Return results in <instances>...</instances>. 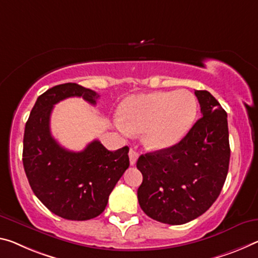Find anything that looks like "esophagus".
<instances>
[{"mask_svg": "<svg viewBox=\"0 0 258 258\" xmlns=\"http://www.w3.org/2000/svg\"><path fill=\"white\" fill-rule=\"evenodd\" d=\"M128 156H130V163H131V165L136 164L137 161H138V157H139V155H138L137 151L134 150V149H130Z\"/></svg>", "mask_w": 258, "mask_h": 258, "instance_id": "34e87169", "label": "esophagus"}]
</instances>
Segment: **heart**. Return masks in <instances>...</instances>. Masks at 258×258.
Returning <instances> with one entry per match:
<instances>
[{
	"label": "heart",
	"mask_w": 258,
	"mask_h": 258,
	"mask_svg": "<svg viewBox=\"0 0 258 258\" xmlns=\"http://www.w3.org/2000/svg\"><path fill=\"white\" fill-rule=\"evenodd\" d=\"M196 112V99L185 89L139 94L122 102L117 126L125 133L144 132L142 140L147 148L165 150L187 136Z\"/></svg>",
	"instance_id": "b5f03b06"
}]
</instances>
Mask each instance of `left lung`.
<instances>
[{
    "label": "left lung",
    "instance_id": "8db88e82",
    "mask_svg": "<svg viewBox=\"0 0 258 258\" xmlns=\"http://www.w3.org/2000/svg\"><path fill=\"white\" fill-rule=\"evenodd\" d=\"M202 117L170 149L141 155L137 167L144 177L138 200L147 216L181 225L214 204L230 164L227 113L208 91H195Z\"/></svg>",
    "mask_w": 258,
    "mask_h": 258
}]
</instances>
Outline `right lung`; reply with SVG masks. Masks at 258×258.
Listing matches in <instances>:
<instances>
[{
    "label": "right lung",
    "instance_id": "add662e5",
    "mask_svg": "<svg viewBox=\"0 0 258 258\" xmlns=\"http://www.w3.org/2000/svg\"><path fill=\"white\" fill-rule=\"evenodd\" d=\"M83 97L96 104L100 95L68 83L49 88L36 100L24 133L23 164L30 186L52 214L88 220L104 211L109 195L130 166L128 147L110 151L94 140L81 151L60 147L50 133V114L59 101Z\"/></svg>",
    "mask_w": 258,
    "mask_h": 258
}]
</instances>
